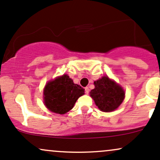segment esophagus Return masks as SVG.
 <instances>
[{
    "instance_id": "obj_1",
    "label": "esophagus",
    "mask_w": 160,
    "mask_h": 160,
    "mask_svg": "<svg viewBox=\"0 0 160 160\" xmlns=\"http://www.w3.org/2000/svg\"><path fill=\"white\" fill-rule=\"evenodd\" d=\"M85 92H86V94H89V87H86V88H85Z\"/></svg>"
}]
</instances>
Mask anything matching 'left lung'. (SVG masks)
I'll list each match as a JSON object with an SVG mask.
<instances>
[{
  "label": "left lung",
  "instance_id": "left-lung-1",
  "mask_svg": "<svg viewBox=\"0 0 160 160\" xmlns=\"http://www.w3.org/2000/svg\"><path fill=\"white\" fill-rule=\"evenodd\" d=\"M94 85L95 89H92L89 93L100 111H113L123 102V89L108 77H102L94 82Z\"/></svg>",
  "mask_w": 160,
  "mask_h": 160
}]
</instances>
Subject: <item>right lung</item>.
<instances>
[{"mask_svg": "<svg viewBox=\"0 0 160 160\" xmlns=\"http://www.w3.org/2000/svg\"><path fill=\"white\" fill-rule=\"evenodd\" d=\"M85 89L75 84L67 74L58 77L46 84L43 89L45 106L50 111L65 114L74 107Z\"/></svg>", "mask_w": 160, "mask_h": 160, "instance_id": "1", "label": "right lung"}]
</instances>
